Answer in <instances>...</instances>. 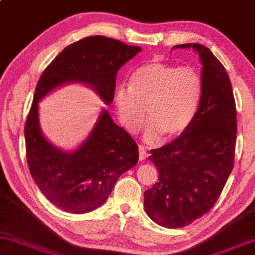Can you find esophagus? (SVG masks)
Returning <instances> with one entry per match:
<instances>
[{
    "instance_id": "34e87169",
    "label": "esophagus",
    "mask_w": 255,
    "mask_h": 255,
    "mask_svg": "<svg viewBox=\"0 0 255 255\" xmlns=\"http://www.w3.org/2000/svg\"><path fill=\"white\" fill-rule=\"evenodd\" d=\"M148 157V154H147V151L143 149V147H141V146H139V159L140 160H145L146 158Z\"/></svg>"
}]
</instances>
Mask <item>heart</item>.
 Masks as SVG:
<instances>
[{"mask_svg":"<svg viewBox=\"0 0 255 255\" xmlns=\"http://www.w3.org/2000/svg\"><path fill=\"white\" fill-rule=\"evenodd\" d=\"M202 94L196 69L149 62L132 73L129 87L116 89L114 104L120 124L130 133L140 130L146 112L145 139L151 142L161 135L165 139L182 135L195 118Z\"/></svg>","mask_w":255,"mask_h":255,"instance_id":"obj_1","label":"heart"}]
</instances>
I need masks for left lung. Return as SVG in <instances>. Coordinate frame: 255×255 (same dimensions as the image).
Listing matches in <instances>:
<instances>
[{"mask_svg": "<svg viewBox=\"0 0 255 255\" xmlns=\"http://www.w3.org/2000/svg\"><path fill=\"white\" fill-rule=\"evenodd\" d=\"M193 49L202 63L203 94L195 118L175 140L150 150L158 182L143 194L147 215L167 229L183 228L214 206L234 165L238 122L232 85L212 51L198 43Z\"/></svg>", "mask_w": 255, "mask_h": 255, "instance_id": "8db88e82", "label": "left lung"}]
</instances>
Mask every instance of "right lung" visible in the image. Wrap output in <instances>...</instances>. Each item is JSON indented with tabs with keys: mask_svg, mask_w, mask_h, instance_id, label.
Wrapping results in <instances>:
<instances>
[{
	"mask_svg": "<svg viewBox=\"0 0 255 255\" xmlns=\"http://www.w3.org/2000/svg\"><path fill=\"white\" fill-rule=\"evenodd\" d=\"M140 51L104 35L88 36L64 48L36 85L24 127L27 166L43 195L63 211L82 214L103 205L120 176L138 163V146L103 109L81 145L63 150L41 130L39 101L59 87L82 83L110 105L118 70Z\"/></svg>",
	"mask_w": 255,
	"mask_h": 255,
	"instance_id": "obj_1",
	"label": "right lung"
}]
</instances>
